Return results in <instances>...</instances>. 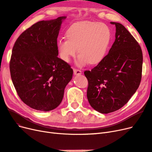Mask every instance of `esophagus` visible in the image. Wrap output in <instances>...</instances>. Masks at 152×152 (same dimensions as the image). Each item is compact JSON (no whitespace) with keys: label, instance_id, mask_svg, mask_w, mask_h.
<instances>
[{"label":"esophagus","instance_id":"34e87169","mask_svg":"<svg viewBox=\"0 0 152 152\" xmlns=\"http://www.w3.org/2000/svg\"><path fill=\"white\" fill-rule=\"evenodd\" d=\"M73 71H74V75H80L81 74V71L80 70H79V69H74Z\"/></svg>","mask_w":152,"mask_h":152}]
</instances>
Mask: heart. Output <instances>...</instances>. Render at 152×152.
<instances>
[{"label": "heart", "instance_id": "b5f03b06", "mask_svg": "<svg viewBox=\"0 0 152 152\" xmlns=\"http://www.w3.org/2000/svg\"><path fill=\"white\" fill-rule=\"evenodd\" d=\"M66 35L67 38L60 39L57 43L60 57L69 62L70 57L76 55L77 48L79 66L100 63L107 55L111 40V31L107 24L88 21L73 23Z\"/></svg>", "mask_w": 152, "mask_h": 152}]
</instances>
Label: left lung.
Instances as JSON below:
<instances>
[{"mask_svg":"<svg viewBox=\"0 0 152 152\" xmlns=\"http://www.w3.org/2000/svg\"><path fill=\"white\" fill-rule=\"evenodd\" d=\"M115 39L100 63L84 74L88 81L87 99L92 108L102 114L119 110L140 86L143 53L134 38L119 23Z\"/></svg>","mask_w":152,"mask_h":152,"instance_id":"8db88e82","label":"left lung"}]
</instances>
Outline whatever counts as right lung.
I'll return each instance as SVG.
<instances>
[{
    "label": "right lung",
    "mask_w": 152,
    "mask_h": 152,
    "mask_svg": "<svg viewBox=\"0 0 152 152\" xmlns=\"http://www.w3.org/2000/svg\"><path fill=\"white\" fill-rule=\"evenodd\" d=\"M66 16L34 24L18 37L10 61L13 85L31 108L47 112L61 103L73 71L58 58L57 39Z\"/></svg>",
    "instance_id": "obj_1"
}]
</instances>
